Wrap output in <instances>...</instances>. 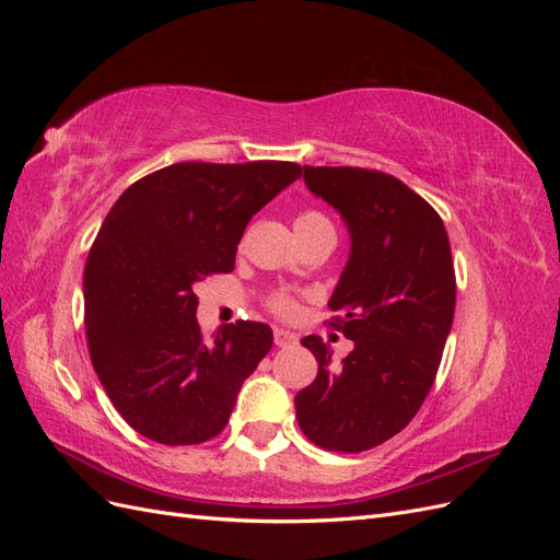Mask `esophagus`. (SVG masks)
I'll return each mask as SVG.
<instances>
[{"instance_id": "34e87169", "label": "esophagus", "mask_w": 560, "mask_h": 560, "mask_svg": "<svg viewBox=\"0 0 560 560\" xmlns=\"http://www.w3.org/2000/svg\"><path fill=\"white\" fill-rule=\"evenodd\" d=\"M273 341H276L278 348H290V346L296 343V334L287 331V329H276L273 331Z\"/></svg>"}]
</instances>
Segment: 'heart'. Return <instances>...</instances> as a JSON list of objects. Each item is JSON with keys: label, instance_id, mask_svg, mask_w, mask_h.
<instances>
[{"label": "heart", "instance_id": "1", "mask_svg": "<svg viewBox=\"0 0 560 560\" xmlns=\"http://www.w3.org/2000/svg\"><path fill=\"white\" fill-rule=\"evenodd\" d=\"M294 229L299 233L301 243L313 241V238H336V229L331 224V219L319 212V210H301L294 219ZM268 311L278 315V317H292L296 315V299L290 292H273L266 299Z\"/></svg>", "mask_w": 560, "mask_h": 560}]
</instances>
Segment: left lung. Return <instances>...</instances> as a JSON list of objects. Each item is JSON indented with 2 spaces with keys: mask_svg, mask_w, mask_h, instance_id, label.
<instances>
[{
  "mask_svg": "<svg viewBox=\"0 0 560 560\" xmlns=\"http://www.w3.org/2000/svg\"><path fill=\"white\" fill-rule=\"evenodd\" d=\"M303 179L350 229L329 327L354 348L331 366L329 343L301 338L317 378L296 395V420L315 446L362 453L409 425L436 378L455 311L451 243L436 210L393 175L303 165Z\"/></svg>",
  "mask_w": 560,
  "mask_h": 560,
  "instance_id": "8db88e82",
  "label": "left lung"
}]
</instances>
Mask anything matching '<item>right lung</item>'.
<instances>
[{
    "label": "right lung",
    "mask_w": 560,
    "mask_h": 560,
    "mask_svg": "<svg viewBox=\"0 0 560 560\" xmlns=\"http://www.w3.org/2000/svg\"><path fill=\"white\" fill-rule=\"evenodd\" d=\"M301 173L290 161L175 163L130 184L105 217L83 270L89 352L116 411L151 442L217 436L273 346L264 322L202 334L194 287L231 273L249 219Z\"/></svg>",
    "instance_id": "add662e5"
}]
</instances>
